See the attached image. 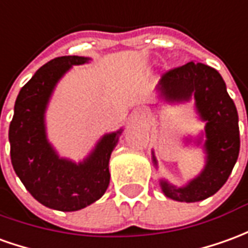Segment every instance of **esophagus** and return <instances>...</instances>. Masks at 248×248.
Masks as SVG:
<instances>
[{
    "mask_svg": "<svg viewBox=\"0 0 248 248\" xmlns=\"http://www.w3.org/2000/svg\"><path fill=\"white\" fill-rule=\"evenodd\" d=\"M149 111V108H148V106H143V107H141V112H143V114H146V112Z\"/></svg>",
    "mask_w": 248,
    "mask_h": 248,
    "instance_id": "34e87169",
    "label": "esophagus"
}]
</instances>
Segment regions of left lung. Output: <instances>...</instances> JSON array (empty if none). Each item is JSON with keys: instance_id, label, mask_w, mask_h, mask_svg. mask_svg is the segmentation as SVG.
<instances>
[{"instance_id": "left-lung-1", "label": "left lung", "mask_w": 248, "mask_h": 248, "mask_svg": "<svg viewBox=\"0 0 248 248\" xmlns=\"http://www.w3.org/2000/svg\"><path fill=\"white\" fill-rule=\"evenodd\" d=\"M161 95L166 100H185L193 95L205 124V168L184 188H176L161 180L166 197L176 202H195L215 195L232 172L238 160V111L228 95L226 83L217 71L202 63H189L166 71L160 82ZM154 164L157 165L153 157Z\"/></svg>"}]
</instances>
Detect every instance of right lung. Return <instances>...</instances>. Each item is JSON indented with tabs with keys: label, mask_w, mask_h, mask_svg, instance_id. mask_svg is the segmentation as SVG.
Segmentation results:
<instances>
[{
	"label": "right lung",
	"mask_w": 248,
	"mask_h": 248,
	"mask_svg": "<svg viewBox=\"0 0 248 248\" xmlns=\"http://www.w3.org/2000/svg\"><path fill=\"white\" fill-rule=\"evenodd\" d=\"M88 62L62 56L44 64L21 88L9 126L10 160L32 196L48 208L72 212L105 195L110 184L108 160L122 130L106 134L80 164L59 158L46 137L44 112L58 80L72 65Z\"/></svg>",
	"instance_id": "1"
}]
</instances>
